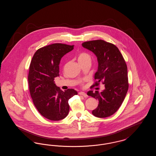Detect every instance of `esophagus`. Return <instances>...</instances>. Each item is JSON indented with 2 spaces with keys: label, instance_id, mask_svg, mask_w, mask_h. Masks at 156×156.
Returning a JSON list of instances; mask_svg holds the SVG:
<instances>
[{
  "label": "esophagus",
  "instance_id": "esophagus-1",
  "mask_svg": "<svg viewBox=\"0 0 156 156\" xmlns=\"http://www.w3.org/2000/svg\"><path fill=\"white\" fill-rule=\"evenodd\" d=\"M79 94H80V95H82V96H83L84 97H88L87 94L85 92H80L79 93Z\"/></svg>",
  "mask_w": 156,
  "mask_h": 156
}]
</instances>
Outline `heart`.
Returning a JSON list of instances; mask_svg holds the SVG:
<instances>
[{
	"label": "heart",
	"instance_id": "heart-1",
	"mask_svg": "<svg viewBox=\"0 0 156 156\" xmlns=\"http://www.w3.org/2000/svg\"><path fill=\"white\" fill-rule=\"evenodd\" d=\"M78 61L79 62H83L87 61H90V57L88 54L86 52H82L78 55Z\"/></svg>",
	"mask_w": 156,
	"mask_h": 156
}]
</instances>
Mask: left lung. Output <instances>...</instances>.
Masks as SVG:
<instances>
[{"instance_id":"1","label":"left lung","mask_w":156,"mask_h":156,"mask_svg":"<svg viewBox=\"0 0 156 156\" xmlns=\"http://www.w3.org/2000/svg\"><path fill=\"white\" fill-rule=\"evenodd\" d=\"M82 46L93 52L97 57L98 71L95 74L98 86L101 81L105 89L89 90L87 95L98 100V106L92 113L98 118H106L118 110L124 101L129 88L127 68L118 48L102 40L84 42Z\"/></svg>"}]
</instances>
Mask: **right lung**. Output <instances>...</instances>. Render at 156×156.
Segmentation results:
<instances>
[{
	"label": "right lung",
	"instance_id": "obj_1",
	"mask_svg": "<svg viewBox=\"0 0 156 156\" xmlns=\"http://www.w3.org/2000/svg\"><path fill=\"white\" fill-rule=\"evenodd\" d=\"M74 49V45L55 43L42 47L34 54L28 76L30 95L39 113L51 120L64 119L68 114L69 99L78 94L74 89L62 91L54 78L59 76L62 57Z\"/></svg>",
	"mask_w": 156,
	"mask_h": 156
}]
</instances>
